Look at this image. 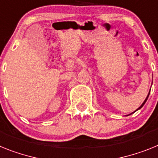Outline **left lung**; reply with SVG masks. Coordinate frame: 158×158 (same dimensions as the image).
I'll return each instance as SVG.
<instances>
[{"label":"left lung","instance_id":"left-lung-1","mask_svg":"<svg viewBox=\"0 0 158 158\" xmlns=\"http://www.w3.org/2000/svg\"><path fill=\"white\" fill-rule=\"evenodd\" d=\"M149 92H150V91H149ZM149 94H148L147 97H146V98H145V100H144V102H142V105L140 106L139 107H138V110H135V111H137V110H139V109H141V108H142V106H144V104H145V102H146V101H147L148 98H149ZM135 111H134V112H133V113L130 114H128V115H130V114H134V112H135ZM128 115H127V116H128Z\"/></svg>","mask_w":158,"mask_h":158}]
</instances>
